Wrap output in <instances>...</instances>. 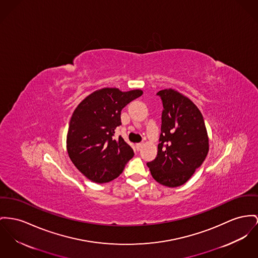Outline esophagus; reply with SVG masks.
Here are the masks:
<instances>
[{"label": "esophagus", "mask_w": 258, "mask_h": 258, "mask_svg": "<svg viewBox=\"0 0 258 258\" xmlns=\"http://www.w3.org/2000/svg\"><path fill=\"white\" fill-rule=\"evenodd\" d=\"M143 146H144V144L143 143H139L136 145V149H137V151H140L142 148H143Z\"/></svg>", "instance_id": "34e87169"}]
</instances>
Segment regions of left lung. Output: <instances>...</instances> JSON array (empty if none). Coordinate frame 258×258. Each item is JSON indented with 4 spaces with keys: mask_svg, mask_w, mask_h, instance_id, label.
<instances>
[{
    "mask_svg": "<svg viewBox=\"0 0 258 258\" xmlns=\"http://www.w3.org/2000/svg\"><path fill=\"white\" fill-rule=\"evenodd\" d=\"M157 155L147 165L159 184L174 188L185 184L206 159L209 145L202 112L189 98L165 89Z\"/></svg>",
    "mask_w": 258,
    "mask_h": 258,
    "instance_id": "1",
    "label": "left lung"
}]
</instances>
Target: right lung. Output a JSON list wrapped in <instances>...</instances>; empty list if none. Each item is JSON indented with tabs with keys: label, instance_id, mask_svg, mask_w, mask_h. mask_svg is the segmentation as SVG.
I'll use <instances>...</instances> for the list:
<instances>
[{
	"label": "right lung",
	"instance_id": "add662e5",
	"mask_svg": "<svg viewBox=\"0 0 258 258\" xmlns=\"http://www.w3.org/2000/svg\"><path fill=\"white\" fill-rule=\"evenodd\" d=\"M142 95V90L103 88L89 95L73 111L67 149L72 163L89 180L99 184L112 181L133 157V149L123 138L113 136L121 125L122 108Z\"/></svg>",
	"mask_w": 258,
	"mask_h": 258
}]
</instances>
